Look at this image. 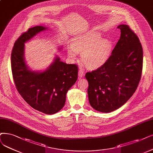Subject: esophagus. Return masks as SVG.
I'll list each match as a JSON object with an SVG mask.
<instances>
[{
  "mask_svg": "<svg viewBox=\"0 0 153 153\" xmlns=\"http://www.w3.org/2000/svg\"><path fill=\"white\" fill-rule=\"evenodd\" d=\"M84 75V71L82 69H80L78 71V76L79 77H82Z\"/></svg>",
  "mask_w": 153,
  "mask_h": 153,
  "instance_id": "1",
  "label": "esophagus"
}]
</instances>
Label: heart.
I'll use <instances>...</instances> for the list:
<instances>
[{
  "mask_svg": "<svg viewBox=\"0 0 153 153\" xmlns=\"http://www.w3.org/2000/svg\"><path fill=\"white\" fill-rule=\"evenodd\" d=\"M111 48V43L108 39H100L99 34L90 32L73 39L68 53L71 58H75L76 53L82 54L84 65L87 68H95L105 62Z\"/></svg>",
  "mask_w": 153,
  "mask_h": 153,
  "instance_id": "1",
  "label": "heart"
}]
</instances>
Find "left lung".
<instances>
[{
  "label": "left lung",
  "instance_id": "1",
  "mask_svg": "<svg viewBox=\"0 0 153 153\" xmlns=\"http://www.w3.org/2000/svg\"><path fill=\"white\" fill-rule=\"evenodd\" d=\"M120 37L106 62L87 72L90 105L103 113L123 106L135 92L141 78L143 51L139 38L126 24L118 26Z\"/></svg>",
  "mask_w": 153,
  "mask_h": 153
}]
</instances>
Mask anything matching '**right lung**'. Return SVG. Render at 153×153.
Listing matches in <instances>:
<instances>
[{
  "instance_id": "add662e5",
  "label": "right lung",
  "mask_w": 153,
  "mask_h": 153,
  "mask_svg": "<svg viewBox=\"0 0 153 153\" xmlns=\"http://www.w3.org/2000/svg\"><path fill=\"white\" fill-rule=\"evenodd\" d=\"M46 28L28 29L16 41L11 53V70L18 92L33 108L46 114H54L65 103L67 91L78 78L76 64H66L56 57L49 68L41 73L29 70L24 61V43Z\"/></svg>"
}]
</instances>
